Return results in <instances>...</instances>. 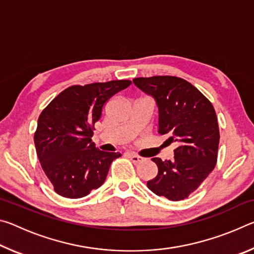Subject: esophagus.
Returning <instances> with one entry per match:
<instances>
[{"instance_id":"esophagus-1","label":"esophagus","mask_w":254,"mask_h":254,"mask_svg":"<svg viewBox=\"0 0 254 254\" xmlns=\"http://www.w3.org/2000/svg\"><path fill=\"white\" fill-rule=\"evenodd\" d=\"M127 156L134 163H140V162L144 161V158L143 157L137 156V154H135V153H127Z\"/></svg>"}]
</instances>
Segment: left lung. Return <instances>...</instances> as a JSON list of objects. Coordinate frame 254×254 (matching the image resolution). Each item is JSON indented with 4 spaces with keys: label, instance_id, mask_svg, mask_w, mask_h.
Returning <instances> with one entry per match:
<instances>
[{
    "label": "left lung",
    "instance_id": "1",
    "mask_svg": "<svg viewBox=\"0 0 254 254\" xmlns=\"http://www.w3.org/2000/svg\"><path fill=\"white\" fill-rule=\"evenodd\" d=\"M133 83L152 96L159 110L160 134L177 142L174 160L152 158L158 175L147 186L158 196L182 200L195 191L217 161L220 128L207 98L187 80L175 76L139 77Z\"/></svg>",
    "mask_w": 254,
    "mask_h": 254
}]
</instances>
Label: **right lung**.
<instances>
[{
    "mask_svg": "<svg viewBox=\"0 0 254 254\" xmlns=\"http://www.w3.org/2000/svg\"><path fill=\"white\" fill-rule=\"evenodd\" d=\"M130 85L126 79L70 86L41 112L34 144L41 168L58 195L81 198L105 182L112 161L121 153L95 147L94 124L105 103Z\"/></svg>",
    "mask_w": 254,
    "mask_h": 254,
    "instance_id": "1",
    "label": "right lung"
}]
</instances>
